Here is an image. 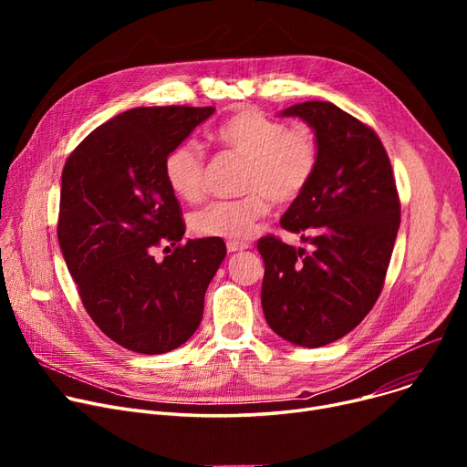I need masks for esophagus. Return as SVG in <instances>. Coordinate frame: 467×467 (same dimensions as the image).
I'll list each match as a JSON object with an SVG mask.
<instances>
[{
  "mask_svg": "<svg viewBox=\"0 0 467 467\" xmlns=\"http://www.w3.org/2000/svg\"><path fill=\"white\" fill-rule=\"evenodd\" d=\"M248 248H250V244H246V242H236V240H229L227 242V252H231V254L248 250Z\"/></svg>",
  "mask_w": 467,
  "mask_h": 467,
  "instance_id": "esophagus-1",
  "label": "esophagus"
}]
</instances>
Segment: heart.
I'll return each instance as SVG.
<instances>
[{
	"instance_id": "heart-1",
	"label": "heart",
	"mask_w": 467,
	"mask_h": 467,
	"mask_svg": "<svg viewBox=\"0 0 467 467\" xmlns=\"http://www.w3.org/2000/svg\"><path fill=\"white\" fill-rule=\"evenodd\" d=\"M215 140L229 151L246 159L240 199L212 201L191 217L194 233L213 238L244 240L257 221L271 212V201H296L310 183L317 164V143L306 127L287 129L284 122L261 111L246 109L225 120ZM164 180L170 191L185 202H196L204 192V159L189 141L168 151Z\"/></svg>"
}]
</instances>
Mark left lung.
I'll use <instances>...</instances> for the list:
<instances>
[{
    "instance_id": "left-lung-1",
    "label": "left lung",
    "mask_w": 467,
    "mask_h": 467,
    "mask_svg": "<svg viewBox=\"0 0 467 467\" xmlns=\"http://www.w3.org/2000/svg\"><path fill=\"white\" fill-rule=\"evenodd\" d=\"M312 129L317 164L280 219L312 252L261 238L265 320L291 345L317 348L350 333L379 299L400 229V199L379 136L331 102L289 106Z\"/></svg>"
}]
</instances>
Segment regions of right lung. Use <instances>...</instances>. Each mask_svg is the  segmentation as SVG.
Instances as JSON below:
<instances>
[{
  "label": "right lung",
  "instance_id": "obj_1",
  "mask_svg": "<svg viewBox=\"0 0 467 467\" xmlns=\"http://www.w3.org/2000/svg\"><path fill=\"white\" fill-rule=\"evenodd\" d=\"M215 108H134L92 130L62 170L58 244L81 301L117 345L176 350L199 327L204 293L227 248L185 234L162 164ZM166 241L175 252L155 262ZM170 252V250H168Z\"/></svg>",
  "mask_w": 467,
  "mask_h": 467
}]
</instances>
